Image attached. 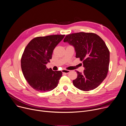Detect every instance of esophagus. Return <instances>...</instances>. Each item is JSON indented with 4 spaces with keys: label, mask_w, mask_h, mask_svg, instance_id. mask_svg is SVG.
Masks as SVG:
<instances>
[{
    "label": "esophagus",
    "mask_w": 126,
    "mask_h": 126,
    "mask_svg": "<svg viewBox=\"0 0 126 126\" xmlns=\"http://www.w3.org/2000/svg\"><path fill=\"white\" fill-rule=\"evenodd\" d=\"M62 72H63V73H66V74H68V73L70 72V70H66V69H63V70H62Z\"/></svg>",
    "instance_id": "1"
}]
</instances>
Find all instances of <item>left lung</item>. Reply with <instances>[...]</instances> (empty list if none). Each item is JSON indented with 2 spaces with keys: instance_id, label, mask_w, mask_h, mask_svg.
<instances>
[{
  "instance_id": "left-lung-1",
  "label": "left lung",
  "mask_w": 126,
  "mask_h": 126,
  "mask_svg": "<svg viewBox=\"0 0 126 126\" xmlns=\"http://www.w3.org/2000/svg\"><path fill=\"white\" fill-rule=\"evenodd\" d=\"M63 42L74 47L76 58L82 61L85 68L83 73L77 71L74 86L85 91L97 87L106 78L109 69L110 52L105 43L96 34L84 32L67 35Z\"/></svg>"
}]
</instances>
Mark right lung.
Returning <instances> with one entry per match:
<instances>
[{"instance_id": "add662e5", "label": "right lung", "mask_w": 126, "mask_h": 126, "mask_svg": "<svg viewBox=\"0 0 126 126\" xmlns=\"http://www.w3.org/2000/svg\"><path fill=\"white\" fill-rule=\"evenodd\" d=\"M64 35L38 37L25 47L21 60L24 77L35 90L45 92L53 90L62 76L61 71L48 69L46 64L52 59L53 50Z\"/></svg>"}]
</instances>
